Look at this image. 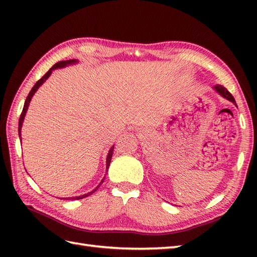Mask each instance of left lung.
<instances>
[{"label": "left lung", "mask_w": 257, "mask_h": 257, "mask_svg": "<svg viewBox=\"0 0 257 257\" xmlns=\"http://www.w3.org/2000/svg\"><path fill=\"white\" fill-rule=\"evenodd\" d=\"M214 89L219 92V94L222 96V97H224L225 99H227V100H230V101H232L234 105H236V102H235V99H234V97L232 96V94L230 91H228L226 88H224V87L223 86H221V85H216V86H214Z\"/></svg>", "instance_id": "left-lung-1"}]
</instances>
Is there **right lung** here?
<instances>
[{
	"mask_svg": "<svg viewBox=\"0 0 257 257\" xmlns=\"http://www.w3.org/2000/svg\"><path fill=\"white\" fill-rule=\"evenodd\" d=\"M75 63H77V61H76V59H69V61H62V62H58V63H56L55 65H54V66L48 70V72L43 76V77L38 80V81H36V84L33 86V88L31 89V91H30V94H29V96H27V98H26V100H25V102H24V107H23V110H22V113H21V117H20V120H19V136H20V140H22V138H21V129H22V124H23V121H24V117H25V114H26V111H27V108H29V105H30V102H31V99H32V97H33V95L35 94L36 92V90L40 88V86L44 83V81L50 77L51 76V74H52V72L54 69H57V68H63V67H65V66H67V65H70V64H75ZM112 154H113V146L111 147L110 148V150H109V152H108V156H107V161H106V172L108 171V168H109V166H110V161H111V157H112ZM103 180H105V178H103L102 180H101V182L99 183V185H98V187L96 188V189H94L91 191V192H88L87 194H84V195H80V196H75V198H68L69 200H79V199H84V198H86V196H88V195H90V194H92L95 192V191L100 187V184L103 182ZM63 199H66V198H63ZM67 199V200H68Z\"/></svg>",
	"mask_w": 257,
	"mask_h": 257,
	"instance_id": "1",
	"label": "right lung"
}]
</instances>
